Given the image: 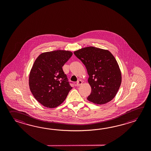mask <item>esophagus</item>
<instances>
[{
  "label": "esophagus",
  "instance_id": "esophagus-1",
  "mask_svg": "<svg viewBox=\"0 0 151 151\" xmlns=\"http://www.w3.org/2000/svg\"><path fill=\"white\" fill-rule=\"evenodd\" d=\"M83 83V81L81 80H78L77 81V83H76V85H77V86H80V85H81Z\"/></svg>",
  "mask_w": 151,
  "mask_h": 151
}]
</instances>
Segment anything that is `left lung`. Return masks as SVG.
<instances>
[{"label":"left lung","instance_id":"left-lung-1","mask_svg":"<svg viewBox=\"0 0 151 151\" xmlns=\"http://www.w3.org/2000/svg\"><path fill=\"white\" fill-rule=\"evenodd\" d=\"M83 62L89 76L91 93L87 100L98 105L109 103L115 97L122 83V73L116 58L107 50L93 46L74 52Z\"/></svg>","mask_w":151,"mask_h":151}]
</instances>
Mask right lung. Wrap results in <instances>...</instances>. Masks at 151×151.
Instances as JSON below:
<instances>
[{
    "mask_svg": "<svg viewBox=\"0 0 151 151\" xmlns=\"http://www.w3.org/2000/svg\"><path fill=\"white\" fill-rule=\"evenodd\" d=\"M72 55L70 51L55 50L42 53L35 59L29 75V87L43 106H59L72 88L62 68Z\"/></svg>",
    "mask_w": 151,
    "mask_h": 151,
    "instance_id": "add662e5",
    "label": "right lung"
}]
</instances>
